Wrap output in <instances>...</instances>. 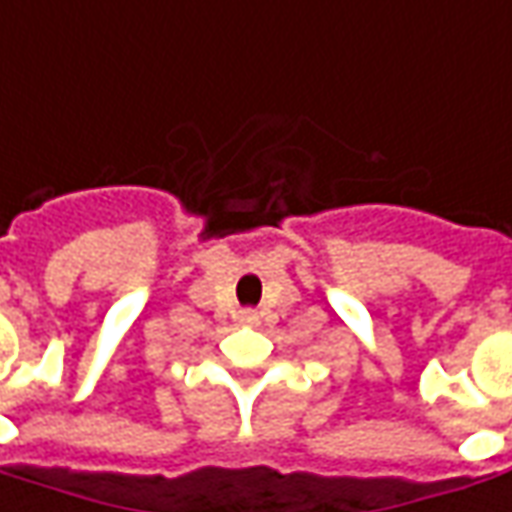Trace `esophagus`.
<instances>
[{"label": "esophagus", "instance_id": "1", "mask_svg": "<svg viewBox=\"0 0 512 512\" xmlns=\"http://www.w3.org/2000/svg\"><path fill=\"white\" fill-rule=\"evenodd\" d=\"M238 319H241L243 325H255L257 314H255V311H249V308H246V311H241V314H238Z\"/></svg>", "mask_w": 512, "mask_h": 512}]
</instances>
